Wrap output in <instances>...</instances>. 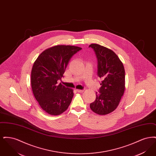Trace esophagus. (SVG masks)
Instances as JSON below:
<instances>
[{
  "label": "esophagus",
  "mask_w": 156,
  "mask_h": 156,
  "mask_svg": "<svg viewBox=\"0 0 156 156\" xmlns=\"http://www.w3.org/2000/svg\"><path fill=\"white\" fill-rule=\"evenodd\" d=\"M76 91H77L78 92H79V93H82V92H83V90H80V89H76Z\"/></svg>",
  "instance_id": "34e87169"
}]
</instances>
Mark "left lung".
Returning <instances> with one entry per match:
<instances>
[{"label":"left lung","mask_w":156,"mask_h":156,"mask_svg":"<svg viewBox=\"0 0 156 156\" xmlns=\"http://www.w3.org/2000/svg\"><path fill=\"white\" fill-rule=\"evenodd\" d=\"M98 58V75L102 80L99 94L90 108L99 115L114 111L119 105L125 89V71L123 64L116 53L98 44H91Z\"/></svg>","instance_id":"left-lung-1"}]
</instances>
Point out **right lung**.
<instances>
[{"label":"right lung","instance_id":"1","mask_svg":"<svg viewBox=\"0 0 156 156\" xmlns=\"http://www.w3.org/2000/svg\"><path fill=\"white\" fill-rule=\"evenodd\" d=\"M82 48L57 45L41 52L34 61L31 73L33 95L47 113L57 116L68 109L74 96V90L66 88L61 80L69 59Z\"/></svg>","mask_w":156,"mask_h":156}]
</instances>
